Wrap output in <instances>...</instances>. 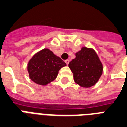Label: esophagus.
<instances>
[{"label": "esophagus", "instance_id": "34e87169", "mask_svg": "<svg viewBox=\"0 0 127 127\" xmlns=\"http://www.w3.org/2000/svg\"><path fill=\"white\" fill-rule=\"evenodd\" d=\"M65 62L66 63V64L68 65V64H69V60H65Z\"/></svg>", "mask_w": 127, "mask_h": 127}]
</instances>
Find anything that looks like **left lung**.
I'll use <instances>...</instances> for the list:
<instances>
[{"instance_id": "1", "label": "left lung", "mask_w": 127, "mask_h": 127, "mask_svg": "<svg viewBox=\"0 0 127 127\" xmlns=\"http://www.w3.org/2000/svg\"><path fill=\"white\" fill-rule=\"evenodd\" d=\"M68 66L74 74L75 82L83 88L95 85L103 72V65L94 49L82 47Z\"/></svg>"}]
</instances>
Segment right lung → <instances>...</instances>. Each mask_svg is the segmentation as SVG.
<instances>
[{
	"label": "right lung",
	"mask_w": 127,
	"mask_h": 127,
	"mask_svg": "<svg viewBox=\"0 0 127 127\" xmlns=\"http://www.w3.org/2000/svg\"><path fill=\"white\" fill-rule=\"evenodd\" d=\"M66 64L48 48L35 53L27 64V71L31 80L41 86H46L58 76L62 67Z\"/></svg>",
	"instance_id": "add662e5"
}]
</instances>
